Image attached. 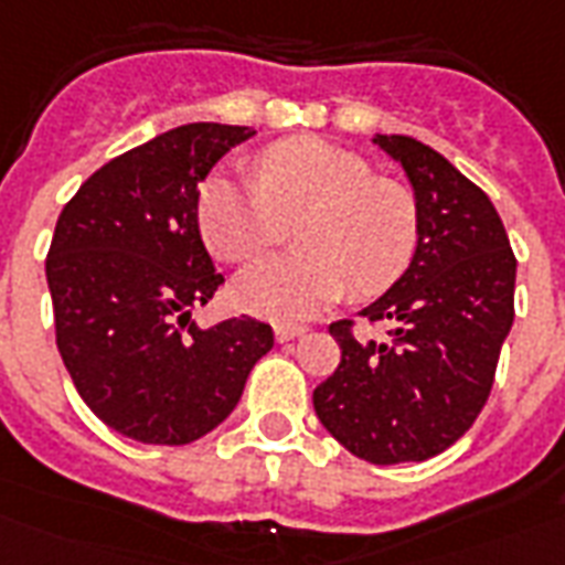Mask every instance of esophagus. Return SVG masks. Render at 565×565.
<instances>
[{"label":"esophagus","instance_id":"34e87169","mask_svg":"<svg viewBox=\"0 0 565 565\" xmlns=\"http://www.w3.org/2000/svg\"><path fill=\"white\" fill-rule=\"evenodd\" d=\"M274 333H277L279 343H288V340L300 337V333H303V328H300V324H277V328H274Z\"/></svg>","mask_w":565,"mask_h":565}]
</instances>
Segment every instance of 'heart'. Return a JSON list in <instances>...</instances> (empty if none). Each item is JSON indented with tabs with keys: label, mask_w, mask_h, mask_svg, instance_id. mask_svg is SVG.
Segmentation results:
<instances>
[{
	"label": "heart",
	"mask_w": 565,
	"mask_h": 565,
	"mask_svg": "<svg viewBox=\"0 0 565 565\" xmlns=\"http://www.w3.org/2000/svg\"><path fill=\"white\" fill-rule=\"evenodd\" d=\"M291 220L298 249L255 262L234 282L246 310L277 322L310 319L343 291H388L422 237L413 192L322 138L270 143L255 156V177L216 171L198 192L201 237L228 265L282 241Z\"/></svg>",
	"instance_id": "heart-1"
}]
</instances>
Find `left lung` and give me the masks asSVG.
<instances>
[{"mask_svg":"<svg viewBox=\"0 0 565 565\" xmlns=\"http://www.w3.org/2000/svg\"><path fill=\"white\" fill-rule=\"evenodd\" d=\"M409 177L422 237L409 270L361 316L391 324L388 343L328 331L340 364L312 406L328 434L370 463H418L467 434L491 397L514 322V253L491 198L446 156L406 135H376Z\"/></svg>","mask_w":565,"mask_h":565,"instance_id":"1","label":"left lung"}]
</instances>
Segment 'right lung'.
Instances as JSON below:
<instances>
[{"instance_id":"add662e5","label":"right lung","mask_w":565,"mask_h":565,"mask_svg":"<svg viewBox=\"0 0 565 565\" xmlns=\"http://www.w3.org/2000/svg\"><path fill=\"white\" fill-rule=\"evenodd\" d=\"M246 126L189 122L102 164L63 207L47 249L56 349L102 422L147 446H186L237 406L274 331L192 310L225 282L198 232V192Z\"/></svg>"}]
</instances>
